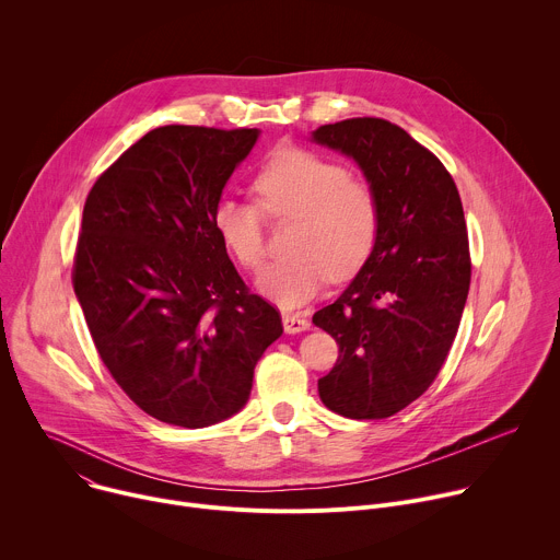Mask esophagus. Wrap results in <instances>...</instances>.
Returning <instances> with one entry per match:
<instances>
[{
	"label": "esophagus",
	"instance_id": "34e87169",
	"mask_svg": "<svg viewBox=\"0 0 560 560\" xmlns=\"http://www.w3.org/2000/svg\"><path fill=\"white\" fill-rule=\"evenodd\" d=\"M283 330L288 335H299V332L310 330V322L299 314H283Z\"/></svg>",
	"mask_w": 560,
	"mask_h": 560
}]
</instances>
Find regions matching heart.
I'll return each instance as SVG.
<instances>
[{
  "mask_svg": "<svg viewBox=\"0 0 560 560\" xmlns=\"http://www.w3.org/2000/svg\"><path fill=\"white\" fill-rule=\"evenodd\" d=\"M253 190L270 219H294L290 257L268 266L255 283L279 307H301L330 277L350 279L374 250L381 221L376 192L350 179L348 168L332 159L305 148H279L257 173ZM261 210L223 197L212 212L223 248L253 272L266 261Z\"/></svg>",
  "mask_w": 560,
  "mask_h": 560,
  "instance_id": "heart-1",
  "label": "heart"
}]
</instances>
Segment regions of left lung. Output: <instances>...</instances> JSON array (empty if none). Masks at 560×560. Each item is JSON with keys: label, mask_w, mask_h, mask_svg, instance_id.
<instances>
[{"label": "left lung", "mask_w": 560, "mask_h": 560, "mask_svg": "<svg viewBox=\"0 0 560 560\" xmlns=\"http://www.w3.org/2000/svg\"><path fill=\"white\" fill-rule=\"evenodd\" d=\"M310 139L354 159L381 210L368 261L312 316L339 343L318 396L341 417L387 419L432 385L460 324L471 275L460 197L439 159L385 119L318 126Z\"/></svg>", "instance_id": "obj_1"}]
</instances>
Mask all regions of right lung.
<instances>
[{
  "mask_svg": "<svg viewBox=\"0 0 560 560\" xmlns=\"http://www.w3.org/2000/svg\"><path fill=\"white\" fill-rule=\"evenodd\" d=\"M261 130L154 128L95 182L72 285L95 348L156 421L208 428L242 410L279 312L232 266L212 225Z\"/></svg>",
  "mask_w": 560,
  "mask_h": 560,
  "instance_id": "1",
  "label": "right lung"
}]
</instances>
